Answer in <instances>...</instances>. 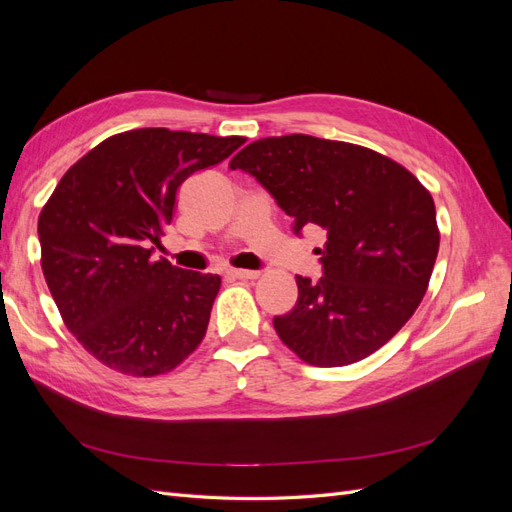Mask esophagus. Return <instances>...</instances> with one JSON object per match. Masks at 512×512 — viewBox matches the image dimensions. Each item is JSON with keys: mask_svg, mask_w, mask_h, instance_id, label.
I'll use <instances>...</instances> for the list:
<instances>
[{"mask_svg": "<svg viewBox=\"0 0 512 512\" xmlns=\"http://www.w3.org/2000/svg\"><path fill=\"white\" fill-rule=\"evenodd\" d=\"M230 277H237V280H258V271H247V269H230Z\"/></svg>", "mask_w": 512, "mask_h": 512, "instance_id": "obj_1", "label": "esophagus"}]
</instances>
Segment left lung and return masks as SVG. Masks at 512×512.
I'll list each match as a JSON object with an SVG mask.
<instances>
[{
    "mask_svg": "<svg viewBox=\"0 0 512 512\" xmlns=\"http://www.w3.org/2000/svg\"><path fill=\"white\" fill-rule=\"evenodd\" d=\"M230 168L256 177L297 235L327 232L324 275H297V305L273 318L282 342L316 367L356 363L389 342L436 265L440 230L425 185L378 151L307 134L260 138Z\"/></svg>",
    "mask_w": 512,
    "mask_h": 512,
    "instance_id": "1",
    "label": "left lung"
}]
</instances>
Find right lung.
Returning <instances> with one entry per match:
<instances>
[{"instance_id": "obj_1", "label": "right lung", "mask_w": 512, "mask_h": 512, "mask_svg": "<svg viewBox=\"0 0 512 512\" xmlns=\"http://www.w3.org/2000/svg\"><path fill=\"white\" fill-rule=\"evenodd\" d=\"M243 136L141 128L72 164L38 218L42 273L83 348L121 374L173 371L203 342L220 275L153 260L179 185Z\"/></svg>"}]
</instances>
